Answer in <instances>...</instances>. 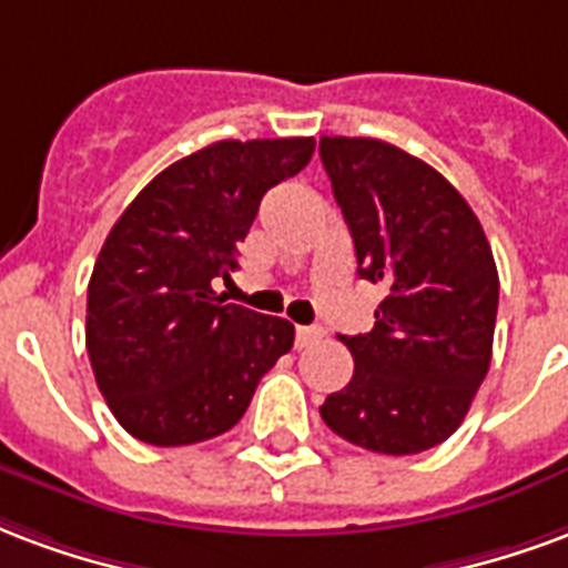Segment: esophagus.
<instances>
[{
  "instance_id": "1",
  "label": "esophagus",
  "mask_w": 568,
  "mask_h": 568,
  "mask_svg": "<svg viewBox=\"0 0 568 568\" xmlns=\"http://www.w3.org/2000/svg\"><path fill=\"white\" fill-rule=\"evenodd\" d=\"M321 335H324V329H321V326H296V347L302 351V347L314 345Z\"/></svg>"
}]
</instances>
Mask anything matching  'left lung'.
I'll list each match as a JSON object with an SVG mask.
<instances>
[{
    "label": "left lung",
    "instance_id": "8db88e82",
    "mask_svg": "<svg viewBox=\"0 0 568 568\" xmlns=\"http://www.w3.org/2000/svg\"><path fill=\"white\" fill-rule=\"evenodd\" d=\"M321 160L357 251L384 287L375 326L338 335L354 378L324 424L375 454H420L454 436L494 354L499 275L469 202L433 165L381 139L321 135Z\"/></svg>",
    "mask_w": 568,
    "mask_h": 568
}]
</instances>
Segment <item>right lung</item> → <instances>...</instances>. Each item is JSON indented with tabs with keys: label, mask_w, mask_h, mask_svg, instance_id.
I'll list each match as a JSON object with an SVG mask.
<instances>
[{
	"label": "right lung",
	"mask_w": 568,
	"mask_h": 568,
	"mask_svg": "<svg viewBox=\"0 0 568 568\" xmlns=\"http://www.w3.org/2000/svg\"><path fill=\"white\" fill-rule=\"evenodd\" d=\"M314 139L214 142L132 199L87 287V354L118 424L148 445L233 429L256 384L293 347V324L223 302L260 199L302 172Z\"/></svg>",
	"instance_id": "1"
}]
</instances>
